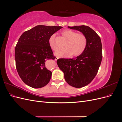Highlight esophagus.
I'll return each mask as SVG.
<instances>
[{
  "mask_svg": "<svg viewBox=\"0 0 122 122\" xmlns=\"http://www.w3.org/2000/svg\"><path fill=\"white\" fill-rule=\"evenodd\" d=\"M58 57L56 56V57H55V61H57V60H58Z\"/></svg>",
  "mask_w": 122,
  "mask_h": 122,
  "instance_id": "esophagus-1",
  "label": "esophagus"
}]
</instances>
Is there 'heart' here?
<instances>
[{"mask_svg": "<svg viewBox=\"0 0 122 122\" xmlns=\"http://www.w3.org/2000/svg\"><path fill=\"white\" fill-rule=\"evenodd\" d=\"M62 36L68 40L65 45V50H59L55 53V55L59 57L68 58L73 55L74 56H78L81 54L86 50L87 39L86 36L82 33H77L76 31L69 29L62 30ZM55 35L51 36L49 39V45L54 51L57 49V47L55 42Z\"/></svg>", "mask_w": 122, "mask_h": 122, "instance_id": "obj_1", "label": "heart"}]
</instances>
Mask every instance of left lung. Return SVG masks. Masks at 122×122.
Wrapping results in <instances>:
<instances>
[{"instance_id":"8db88e82","label":"left lung","mask_w":122,"mask_h":122,"mask_svg":"<svg viewBox=\"0 0 122 122\" xmlns=\"http://www.w3.org/2000/svg\"><path fill=\"white\" fill-rule=\"evenodd\" d=\"M68 27L86 35L87 46L79 56L72 59H58L57 64L64 73L66 82L73 87L80 88L90 83L97 75L102 59L101 41L97 33L87 26Z\"/></svg>"}]
</instances>
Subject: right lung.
<instances>
[{"label":"right lung","mask_w":122,"mask_h":122,"mask_svg":"<svg viewBox=\"0 0 122 122\" xmlns=\"http://www.w3.org/2000/svg\"><path fill=\"white\" fill-rule=\"evenodd\" d=\"M61 28L39 25L20 36L15 47L16 67L21 79L27 86L38 88L50 81L52 72L45 67V61L55 57L49 39Z\"/></svg>","instance_id":"obj_1"}]
</instances>
